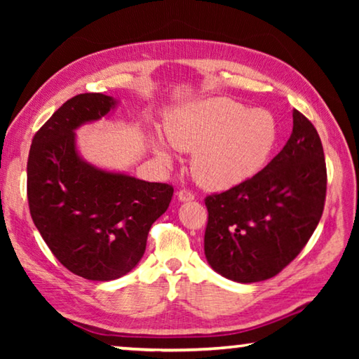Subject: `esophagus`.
<instances>
[{
	"label": "esophagus",
	"instance_id": "1",
	"mask_svg": "<svg viewBox=\"0 0 359 359\" xmlns=\"http://www.w3.org/2000/svg\"><path fill=\"white\" fill-rule=\"evenodd\" d=\"M177 198H179V201L187 203V201H193L194 194H193L190 190H180V191L177 193Z\"/></svg>",
	"mask_w": 359,
	"mask_h": 359
}]
</instances>
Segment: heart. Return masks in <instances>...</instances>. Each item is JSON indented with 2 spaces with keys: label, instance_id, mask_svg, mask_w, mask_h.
I'll use <instances>...</instances> for the list:
<instances>
[{
  "label": "heart",
  "instance_id": "1",
  "mask_svg": "<svg viewBox=\"0 0 359 359\" xmlns=\"http://www.w3.org/2000/svg\"><path fill=\"white\" fill-rule=\"evenodd\" d=\"M165 130L174 149L193 154V177L208 190H228L252 179L277 141V123L269 112L247 109L226 96L174 109L166 115ZM151 147L163 165L171 163L165 142L155 139Z\"/></svg>",
  "mask_w": 359,
  "mask_h": 359
}]
</instances>
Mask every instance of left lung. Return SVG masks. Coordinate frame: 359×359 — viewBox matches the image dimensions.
<instances>
[{
    "label": "left lung",
    "mask_w": 359,
    "mask_h": 359,
    "mask_svg": "<svg viewBox=\"0 0 359 359\" xmlns=\"http://www.w3.org/2000/svg\"><path fill=\"white\" fill-rule=\"evenodd\" d=\"M326 163L315 126L293 111V133L263 171L205 198L204 253L212 269L239 283L267 280L311 239L323 214Z\"/></svg>",
    "instance_id": "1"
}]
</instances>
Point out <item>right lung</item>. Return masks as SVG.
Returning a JSON list of instances; mask_svg holds the SVG:
<instances>
[{
  "label": "right lung",
  "mask_w": 359,
  "mask_h": 359,
  "mask_svg": "<svg viewBox=\"0 0 359 359\" xmlns=\"http://www.w3.org/2000/svg\"><path fill=\"white\" fill-rule=\"evenodd\" d=\"M118 104L112 96L82 93L53 112L32 142L27 165L29 214L72 274L109 282L135 269L150 226L169 208L174 188L106 171L79 155L76 130Z\"/></svg>",
  "instance_id": "add662e5"
}]
</instances>
